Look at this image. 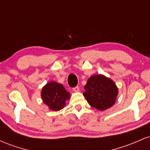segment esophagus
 <instances>
[{"label": "esophagus", "mask_w": 150, "mask_h": 150, "mask_svg": "<svg viewBox=\"0 0 150 150\" xmlns=\"http://www.w3.org/2000/svg\"><path fill=\"white\" fill-rule=\"evenodd\" d=\"M73 90L74 91V92H78L79 91V87H74V88H73Z\"/></svg>", "instance_id": "1"}]
</instances>
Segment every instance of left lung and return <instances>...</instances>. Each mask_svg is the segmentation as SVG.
<instances>
[{
	"label": "left lung",
	"instance_id": "1",
	"mask_svg": "<svg viewBox=\"0 0 150 150\" xmlns=\"http://www.w3.org/2000/svg\"><path fill=\"white\" fill-rule=\"evenodd\" d=\"M83 95L89 104L105 111L116 103L118 89L113 81L104 75H94L87 80Z\"/></svg>",
	"mask_w": 150,
	"mask_h": 150
}]
</instances>
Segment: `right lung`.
<instances>
[{"instance_id":"right-lung-1","label":"right lung","mask_w":150,"mask_h":150,"mask_svg":"<svg viewBox=\"0 0 150 150\" xmlns=\"http://www.w3.org/2000/svg\"><path fill=\"white\" fill-rule=\"evenodd\" d=\"M70 94L62 84L51 81L44 86L41 92L43 102L53 111H58L65 106V101L69 100Z\"/></svg>"}]
</instances>
